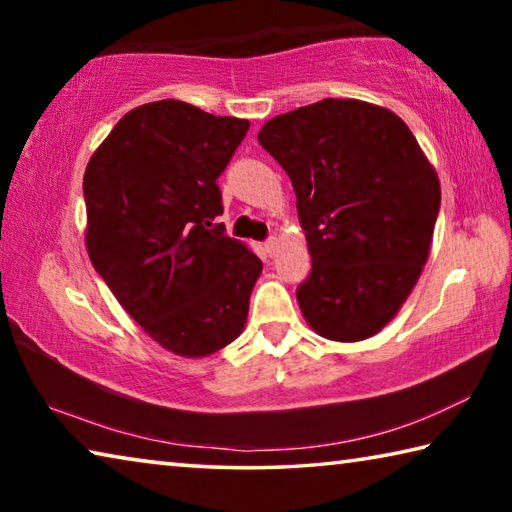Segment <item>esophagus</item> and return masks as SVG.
Wrapping results in <instances>:
<instances>
[{
  "label": "esophagus",
  "instance_id": "esophagus-1",
  "mask_svg": "<svg viewBox=\"0 0 512 512\" xmlns=\"http://www.w3.org/2000/svg\"><path fill=\"white\" fill-rule=\"evenodd\" d=\"M277 246H280V241H277V237H268V239H266V244H264L266 253L271 255V257L277 253Z\"/></svg>",
  "mask_w": 512,
  "mask_h": 512
}]
</instances>
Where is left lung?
Masks as SVG:
<instances>
[{"label":"left lung","instance_id":"left-lung-1","mask_svg":"<svg viewBox=\"0 0 512 512\" xmlns=\"http://www.w3.org/2000/svg\"><path fill=\"white\" fill-rule=\"evenodd\" d=\"M259 144L289 173L311 273L298 287L307 325L329 341L381 332L431 253L440 180L393 110L323 99L268 119Z\"/></svg>","mask_w":512,"mask_h":512}]
</instances>
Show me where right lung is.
<instances>
[{
  "mask_svg": "<svg viewBox=\"0 0 512 512\" xmlns=\"http://www.w3.org/2000/svg\"><path fill=\"white\" fill-rule=\"evenodd\" d=\"M250 121L162 99L126 112L83 176L85 246L137 325L178 357L201 359L244 332L262 259L212 221L216 178Z\"/></svg>",
  "mask_w": 512,
  "mask_h": 512,
  "instance_id": "obj_1",
  "label": "right lung"
}]
</instances>
